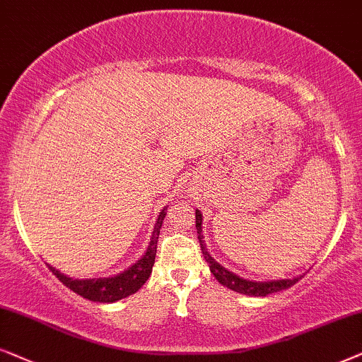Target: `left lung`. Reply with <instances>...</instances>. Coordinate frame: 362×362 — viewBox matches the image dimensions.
I'll list each match as a JSON object with an SVG mask.
<instances>
[{
	"instance_id": "8db88e82",
	"label": "left lung",
	"mask_w": 362,
	"mask_h": 362,
	"mask_svg": "<svg viewBox=\"0 0 362 362\" xmlns=\"http://www.w3.org/2000/svg\"><path fill=\"white\" fill-rule=\"evenodd\" d=\"M195 218H197L195 220L197 233H199V242H200L202 253H204L205 262L209 263L210 272L214 273L216 281L221 283V285L226 288H230L231 291L242 293V295H247V296H268L272 295V293L286 290V288L293 286L295 283H298V279L301 278V274L291 279H272V281H253V279L240 278L238 274L228 272V269L221 267L218 262H215V258L209 253V250H206V245H205L204 230H202V221H204V218H202V211L195 210Z\"/></svg>"
}]
</instances>
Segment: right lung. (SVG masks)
Returning <instances> with one entry per match:
<instances>
[{
  "mask_svg": "<svg viewBox=\"0 0 362 362\" xmlns=\"http://www.w3.org/2000/svg\"><path fill=\"white\" fill-rule=\"evenodd\" d=\"M165 218V206H163L160 214L157 216V223L153 226L151 242L146 253L142 255L141 259H137L132 267L124 269L122 273L115 274V276L107 278H88V279H76L71 276H66L64 273L57 272L54 267L47 264V268L59 278L62 285L69 288L79 296L86 298L89 301H99V303H115L122 298H127L134 295L142 288L144 283L147 281L152 273V267L156 263V253H157V240L158 233H160L162 221Z\"/></svg>",
  "mask_w": 362,
  "mask_h": 362,
  "instance_id": "obj_1",
  "label": "right lung"
}]
</instances>
